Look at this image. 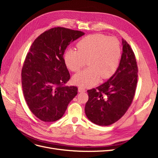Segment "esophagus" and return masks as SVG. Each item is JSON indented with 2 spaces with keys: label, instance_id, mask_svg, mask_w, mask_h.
Instances as JSON below:
<instances>
[{
  "label": "esophagus",
  "instance_id": "1",
  "mask_svg": "<svg viewBox=\"0 0 158 158\" xmlns=\"http://www.w3.org/2000/svg\"><path fill=\"white\" fill-rule=\"evenodd\" d=\"M85 92V89L82 87H78V92L80 93H83V92Z\"/></svg>",
  "mask_w": 158,
  "mask_h": 158
}]
</instances>
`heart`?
Returning <instances> with one entry per match:
<instances>
[{"mask_svg":"<svg viewBox=\"0 0 158 158\" xmlns=\"http://www.w3.org/2000/svg\"><path fill=\"white\" fill-rule=\"evenodd\" d=\"M78 49H68L64 59L66 66L77 72L88 60L89 68L79 72L73 78V82L82 87H89L100 78L107 79L117 70L121 55L118 41L113 37L93 34L84 37L78 44Z\"/></svg>","mask_w":158,"mask_h":158,"instance_id":"1","label":"heart"}]
</instances>
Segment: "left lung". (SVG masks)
Wrapping results in <instances>:
<instances>
[{"label":"left lung","mask_w":158,"mask_h":158,"mask_svg":"<svg viewBox=\"0 0 158 158\" xmlns=\"http://www.w3.org/2000/svg\"><path fill=\"white\" fill-rule=\"evenodd\" d=\"M123 52L114 74L96 88L88 89L85 113L89 120L99 126H108L119 120L134 98L138 80L135 54L122 39Z\"/></svg>","instance_id":"8db88e82"}]
</instances>
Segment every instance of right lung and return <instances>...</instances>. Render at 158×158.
Here are the masks:
<instances>
[{"label":"right lung","instance_id":"right-lung-1","mask_svg":"<svg viewBox=\"0 0 158 158\" xmlns=\"http://www.w3.org/2000/svg\"><path fill=\"white\" fill-rule=\"evenodd\" d=\"M85 33L64 27L45 31L33 41L22 70L23 93L29 109L44 122L63 116L78 94L76 86H64L70 74L63 58L70 43Z\"/></svg>","mask_w":158,"mask_h":158}]
</instances>
